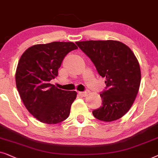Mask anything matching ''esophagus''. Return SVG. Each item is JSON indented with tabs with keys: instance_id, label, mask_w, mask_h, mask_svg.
Here are the masks:
<instances>
[{
	"instance_id": "1",
	"label": "esophagus",
	"mask_w": 158,
	"mask_h": 158,
	"mask_svg": "<svg viewBox=\"0 0 158 158\" xmlns=\"http://www.w3.org/2000/svg\"><path fill=\"white\" fill-rule=\"evenodd\" d=\"M87 93H88V92H78V94H79V95H81V96H82V97H85L86 95H87Z\"/></svg>"
}]
</instances>
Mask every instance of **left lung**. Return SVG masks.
Instances as JSON below:
<instances>
[{"mask_svg":"<svg viewBox=\"0 0 158 158\" xmlns=\"http://www.w3.org/2000/svg\"><path fill=\"white\" fill-rule=\"evenodd\" d=\"M76 44L106 79V89L100 93L102 106L92 114L102 121L119 119L131 108L139 89L141 71L135 55L119 41L89 40Z\"/></svg>","mask_w":158,"mask_h":158,"instance_id":"left-lung-1","label":"left lung"}]
</instances>
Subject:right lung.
<instances>
[{"label": "right lung", "mask_w": 158, "mask_h": 158, "mask_svg": "<svg viewBox=\"0 0 158 158\" xmlns=\"http://www.w3.org/2000/svg\"><path fill=\"white\" fill-rule=\"evenodd\" d=\"M77 48L71 42H53L31 46L21 56L16 87L26 108L40 122L56 124L70 114L77 92L58 89L50 81L58 76L65 56Z\"/></svg>", "instance_id": "obj_1"}]
</instances>
